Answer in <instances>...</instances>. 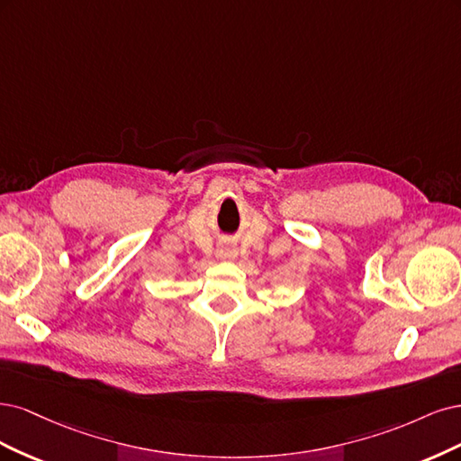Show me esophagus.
<instances>
[{"label": "esophagus", "instance_id": "34e87169", "mask_svg": "<svg viewBox=\"0 0 461 461\" xmlns=\"http://www.w3.org/2000/svg\"><path fill=\"white\" fill-rule=\"evenodd\" d=\"M218 257L220 258H235L237 257V250L233 247H230V245H221L218 249Z\"/></svg>", "mask_w": 461, "mask_h": 461}]
</instances>
